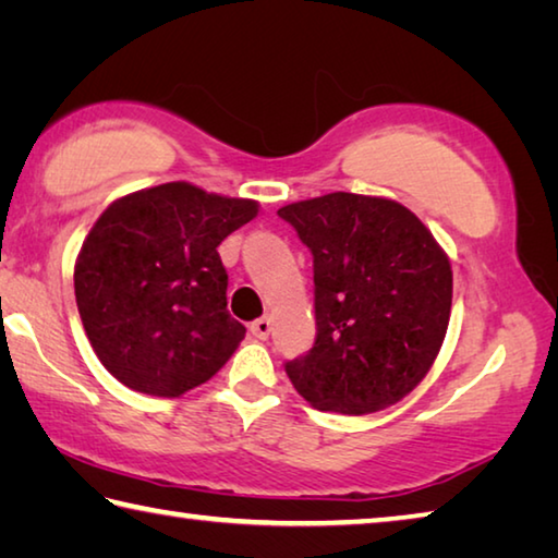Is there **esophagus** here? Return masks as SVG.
Segmentation results:
<instances>
[{
    "label": "esophagus",
    "instance_id": "34e87169",
    "mask_svg": "<svg viewBox=\"0 0 558 558\" xmlns=\"http://www.w3.org/2000/svg\"><path fill=\"white\" fill-rule=\"evenodd\" d=\"M251 332H253V337H258V339H268V335H270V317L256 319V323L251 325Z\"/></svg>",
    "mask_w": 558,
    "mask_h": 558
}]
</instances>
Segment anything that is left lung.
I'll return each mask as SVG.
<instances>
[{
  "instance_id": "8db88e82",
  "label": "left lung",
  "mask_w": 558,
  "mask_h": 558,
  "mask_svg": "<svg viewBox=\"0 0 558 558\" xmlns=\"http://www.w3.org/2000/svg\"><path fill=\"white\" fill-rule=\"evenodd\" d=\"M315 258V347L286 364L317 411L366 415L409 396L448 332L452 268L426 223L386 196L332 192L278 209Z\"/></svg>"
}]
</instances>
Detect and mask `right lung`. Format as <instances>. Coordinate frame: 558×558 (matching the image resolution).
Returning a JSON list of instances; mask_svg holds the SVG:
<instances>
[{
    "label": "right lung",
    "instance_id": "obj_1",
    "mask_svg": "<svg viewBox=\"0 0 558 558\" xmlns=\"http://www.w3.org/2000/svg\"><path fill=\"white\" fill-rule=\"evenodd\" d=\"M189 182L120 196L93 223L73 268L83 329L128 389L177 399L229 362L245 327L226 310V235L258 216Z\"/></svg>",
    "mask_w": 558,
    "mask_h": 558
}]
</instances>
